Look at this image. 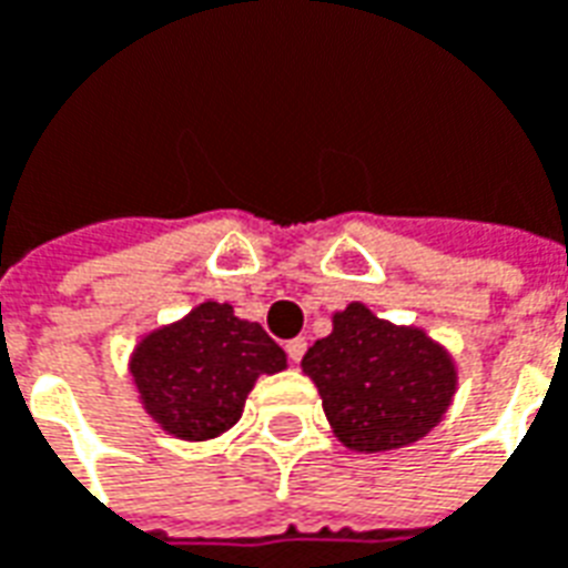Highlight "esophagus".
Returning a JSON list of instances; mask_svg holds the SVG:
<instances>
[{
    "label": "esophagus",
    "instance_id": "34e87169",
    "mask_svg": "<svg viewBox=\"0 0 568 568\" xmlns=\"http://www.w3.org/2000/svg\"><path fill=\"white\" fill-rule=\"evenodd\" d=\"M285 353H288V358H292V362H301V358H304V353H307V341H304V337H295V341H288V344H285Z\"/></svg>",
    "mask_w": 568,
    "mask_h": 568
}]
</instances>
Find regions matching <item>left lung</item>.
Wrapping results in <instances>:
<instances>
[{
    "label": "left lung",
    "instance_id": "obj_1",
    "mask_svg": "<svg viewBox=\"0 0 568 568\" xmlns=\"http://www.w3.org/2000/svg\"><path fill=\"white\" fill-rule=\"evenodd\" d=\"M301 368L316 383L337 440L356 453L426 438L459 386L447 346L417 325L374 316L362 301L334 313L332 334L310 346Z\"/></svg>",
    "mask_w": 568,
    "mask_h": 568
}]
</instances>
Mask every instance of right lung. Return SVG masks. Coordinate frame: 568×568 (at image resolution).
I'll use <instances>...</instances> for the list:
<instances>
[{
	"mask_svg": "<svg viewBox=\"0 0 568 568\" xmlns=\"http://www.w3.org/2000/svg\"><path fill=\"white\" fill-rule=\"evenodd\" d=\"M288 368L283 346L231 304L203 301L130 353L142 410L179 440H212L236 426L261 374Z\"/></svg>",
	"mask_w": 568,
	"mask_h": 568,
	"instance_id": "right-lung-1",
	"label": "right lung"
}]
</instances>
